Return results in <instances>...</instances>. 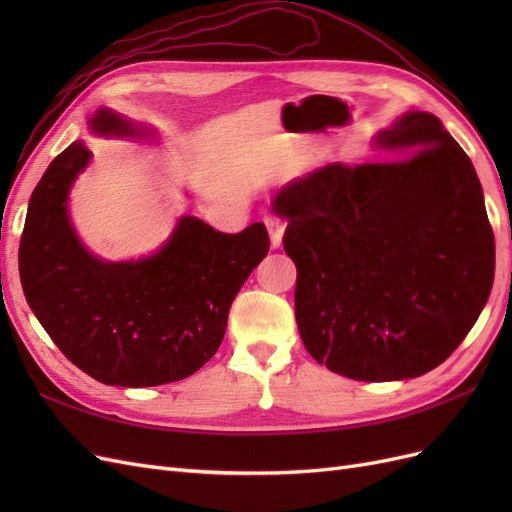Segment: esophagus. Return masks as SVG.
<instances>
[{
    "mask_svg": "<svg viewBox=\"0 0 512 512\" xmlns=\"http://www.w3.org/2000/svg\"><path fill=\"white\" fill-rule=\"evenodd\" d=\"M265 224H267V228H269V232H271V245L273 247H277L282 243V235H284V222L277 218V215H273V213H269V215H265Z\"/></svg>",
    "mask_w": 512,
    "mask_h": 512,
    "instance_id": "esophagus-1",
    "label": "esophagus"
}]
</instances>
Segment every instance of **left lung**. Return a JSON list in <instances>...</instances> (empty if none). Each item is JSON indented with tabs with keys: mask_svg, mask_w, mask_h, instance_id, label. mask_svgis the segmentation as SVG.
<instances>
[{
	"mask_svg": "<svg viewBox=\"0 0 512 512\" xmlns=\"http://www.w3.org/2000/svg\"><path fill=\"white\" fill-rule=\"evenodd\" d=\"M376 143L408 156L327 164L273 200L288 220L303 344L363 382L444 363L483 312L495 273L483 188L442 121L412 111Z\"/></svg>",
	"mask_w": 512,
	"mask_h": 512,
	"instance_id": "obj_1",
	"label": "left lung"
}]
</instances>
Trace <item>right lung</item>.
Returning <instances> with one entry per match:
<instances>
[{"label": "right lung", "mask_w": 512, "mask_h": 512, "mask_svg": "<svg viewBox=\"0 0 512 512\" xmlns=\"http://www.w3.org/2000/svg\"><path fill=\"white\" fill-rule=\"evenodd\" d=\"M98 134H143L100 108ZM91 151L72 143L46 168L29 200L19 247L25 299L55 346L102 384L158 386L192 376L218 352L228 309L269 252L262 222L237 235L181 218L153 256L104 262L68 218V192Z\"/></svg>", "instance_id": "add662e5"}]
</instances>
